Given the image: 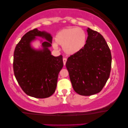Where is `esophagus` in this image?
<instances>
[{
	"mask_svg": "<svg viewBox=\"0 0 128 128\" xmlns=\"http://www.w3.org/2000/svg\"><path fill=\"white\" fill-rule=\"evenodd\" d=\"M66 61H67V59H66V58H64L63 59V62H64V65H65V64H66Z\"/></svg>",
	"mask_w": 128,
	"mask_h": 128,
	"instance_id": "obj_1",
	"label": "esophagus"
}]
</instances>
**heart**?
Listing matches in <instances>:
<instances>
[{"instance_id": "1", "label": "heart", "mask_w": 128, "mask_h": 128, "mask_svg": "<svg viewBox=\"0 0 128 128\" xmlns=\"http://www.w3.org/2000/svg\"><path fill=\"white\" fill-rule=\"evenodd\" d=\"M56 42L53 47L58 49V44L63 47L64 52L68 55H74L80 51L85 46L87 35L85 31L78 27L61 30L57 32L55 37Z\"/></svg>"}]
</instances>
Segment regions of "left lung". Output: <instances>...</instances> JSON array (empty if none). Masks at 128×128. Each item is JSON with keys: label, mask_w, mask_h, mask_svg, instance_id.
<instances>
[{"label": "left lung", "mask_w": 128, "mask_h": 128, "mask_svg": "<svg viewBox=\"0 0 128 128\" xmlns=\"http://www.w3.org/2000/svg\"><path fill=\"white\" fill-rule=\"evenodd\" d=\"M85 46L70 56L66 63L74 90L89 96L100 92L109 78L111 68V51L104 37L88 28Z\"/></svg>", "instance_id": "8db88e82"}]
</instances>
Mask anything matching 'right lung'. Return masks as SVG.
I'll return each instance as SVG.
<instances>
[{
    "instance_id": "right-lung-1",
    "label": "right lung",
    "mask_w": 128,
    "mask_h": 128,
    "mask_svg": "<svg viewBox=\"0 0 128 128\" xmlns=\"http://www.w3.org/2000/svg\"><path fill=\"white\" fill-rule=\"evenodd\" d=\"M36 36L47 40L42 43V50H36L30 42ZM52 37L45 31L36 28L23 36L14 52L13 70L18 84L28 96L45 98L54 93L56 88L58 74L64 66L62 56L51 55Z\"/></svg>"
}]
</instances>
